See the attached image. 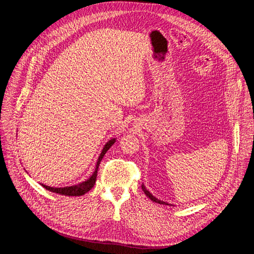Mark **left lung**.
Returning <instances> with one entry per match:
<instances>
[{
	"label": "left lung",
	"instance_id": "left-lung-1",
	"mask_svg": "<svg viewBox=\"0 0 254 254\" xmlns=\"http://www.w3.org/2000/svg\"><path fill=\"white\" fill-rule=\"evenodd\" d=\"M142 190H143V191H144V193L146 194V196H147V197H149V199H151V200L152 201H155V202H157V203H160V204H168L167 202H164V201H161V200H159V199H157L155 196H152L150 193H149V191L147 190H146V188L144 187V184H142Z\"/></svg>",
	"mask_w": 254,
	"mask_h": 254
}]
</instances>
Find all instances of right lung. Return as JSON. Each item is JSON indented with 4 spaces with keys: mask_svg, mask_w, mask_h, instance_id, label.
<instances>
[{
    "mask_svg": "<svg viewBox=\"0 0 254 254\" xmlns=\"http://www.w3.org/2000/svg\"><path fill=\"white\" fill-rule=\"evenodd\" d=\"M115 142V139H112L110 140L108 143H107L105 145V147L101 153V156L98 157V160L96 162V168L95 171L93 173V175H92L90 178L84 181L80 184H77V186H73V187H66V188H50L48 186H44V184H42V187L44 189H47L48 190L50 191H53V193H57V194H60V195H64V196H81L83 194L88 193V191L94 187L95 184V181H96V177H97V171H98V166H99V163H101L102 159L104 158L105 153L108 151V149L111 147V146L114 144Z\"/></svg>",
    "mask_w": 254,
    "mask_h": 254,
    "instance_id": "right-lung-1",
    "label": "right lung"
}]
</instances>
